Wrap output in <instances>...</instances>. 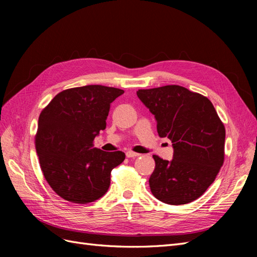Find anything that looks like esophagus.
Listing matches in <instances>:
<instances>
[{"label":"esophagus","instance_id":"34e87169","mask_svg":"<svg viewBox=\"0 0 257 257\" xmlns=\"http://www.w3.org/2000/svg\"><path fill=\"white\" fill-rule=\"evenodd\" d=\"M125 155H126V158H136V157H139V153H136V152H133V151H126V153H125Z\"/></svg>","mask_w":257,"mask_h":257}]
</instances>
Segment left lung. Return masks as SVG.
Masks as SVG:
<instances>
[{"label": "left lung", "mask_w": 257, "mask_h": 257, "mask_svg": "<svg viewBox=\"0 0 257 257\" xmlns=\"http://www.w3.org/2000/svg\"><path fill=\"white\" fill-rule=\"evenodd\" d=\"M154 115L158 133L170 139L172 161L153 155L151 192L168 205H184L206 192L224 162L225 127L212 103L181 85L138 90Z\"/></svg>", "instance_id": "8db88e82"}]
</instances>
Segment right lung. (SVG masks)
I'll use <instances>...</instances> for the list:
<instances>
[{"mask_svg": "<svg viewBox=\"0 0 257 257\" xmlns=\"http://www.w3.org/2000/svg\"><path fill=\"white\" fill-rule=\"evenodd\" d=\"M123 90L92 84L60 92L38 118L36 152L44 177L60 197L88 204L104 196L111 170L125 159L93 141L106 128L110 104Z\"/></svg>", "mask_w": 257, "mask_h": 257, "instance_id": "right-lung-1", "label": "right lung"}]
</instances>
